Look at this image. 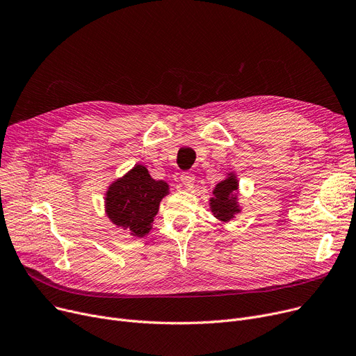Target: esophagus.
<instances>
[{
    "label": "esophagus",
    "mask_w": 356,
    "mask_h": 356,
    "mask_svg": "<svg viewBox=\"0 0 356 356\" xmlns=\"http://www.w3.org/2000/svg\"><path fill=\"white\" fill-rule=\"evenodd\" d=\"M180 181L186 188H192L195 184V175L192 173H181Z\"/></svg>",
    "instance_id": "1"
}]
</instances>
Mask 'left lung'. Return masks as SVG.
Segmentation results:
<instances>
[{
	"mask_svg": "<svg viewBox=\"0 0 356 356\" xmlns=\"http://www.w3.org/2000/svg\"><path fill=\"white\" fill-rule=\"evenodd\" d=\"M213 196L209 199V209L216 219L227 223L242 211L239 203V179L233 170L226 173L211 191Z\"/></svg>",
	"mask_w": 356,
	"mask_h": 356,
	"instance_id": "1",
	"label": "left lung"
}]
</instances>
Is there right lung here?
Returning a JSON list of instances; mask_svg holds the SVG:
<instances>
[{
    "instance_id": "right-lung-1",
    "label": "right lung",
    "mask_w": 356,
    "mask_h": 356,
    "mask_svg": "<svg viewBox=\"0 0 356 356\" xmlns=\"http://www.w3.org/2000/svg\"><path fill=\"white\" fill-rule=\"evenodd\" d=\"M169 188L164 180H154L145 164L137 163L107 186L104 193L106 216L131 238H143L153 227L160 202L170 195Z\"/></svg>"
}]
</instances>
